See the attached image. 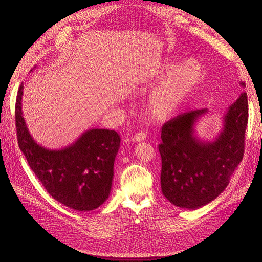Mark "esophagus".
I'll return each mask as SVG.
<instances>
[{"label":"esophagus","instance_id":"34e87169","mask_svg":"<svg viewBox=\"0 0 262 262\" xmlns=\"http://www.w3.org/2000/svg\"><path fill=\"white\" fill-rule=\"evenodd\" d=\"M144 140H146V134L144 132H138L136 134L132 137L133 142H142Z\"/></svg>","mask_w":262,"mask_h":262}]
</instances>
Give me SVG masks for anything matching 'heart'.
I'll list each match as a JSON object with an SVG mask.
<instances>
[{
  "label": "heart",
  "mask_w": 262,
  "mask_h": 262,
  "mask_svg": "<svg viewBox=\"0 0 262 262\" xmlns=\"http://www.w3.org/2000/svg\"><path fill=\"white\" fill-rule=\"evenodd\" d=\"M168 73L148 100L147 114L154 119L173 115L202 83L205 71L196 58H188L179 65L176 59H168L159 71V77Z\"/></svg>",
  "instance_id": "obj_1"
}]
</instances>
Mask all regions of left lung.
<instances>
[{
    "instance_id": "1",
    "label": "left lung",
    "mask_w": 262,
    "mask_h": 262,
    "mask_svg": "<svg viewBox=\"0 0 262 262\" xmlns=\"http://www.w3.org/2000/svg\"><path fill=\"white\" fill-rule=\"evenodd\" d=\"M207 113L199 109L181 114L165 122L161 132V189L178 207L197 209L220 196L243 159L247 93L227 109L223 129L213 142L200 141L193 134L197 120Z\"/></svg>"
}]
</instances>
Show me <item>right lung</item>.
<instances>
[{
	"label": "right lung",
	"instance_id": "obj_1",
	"mask_svg": "<svg viewBox=\"0 0 262 262\" xmlns=\"http://www.w3.org/2000/svg\"><path fill=\"white\" fill-rule=\"evenodd\" d=\"M22 94L24 83L15 102L16 137L33 173L64 206L81 211L98 208L110 194L120 136L115 130L96 128L62 149L42 147L31 137L22 117Z\"/></svg>",
	"mask_w": 262,
	"mask_h": 262
}]
</instances>
